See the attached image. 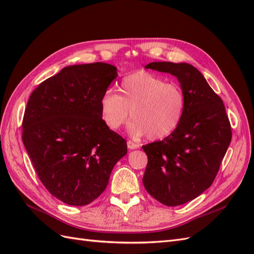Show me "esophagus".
I'll return each instance as SVG.
<instances>
[{
	"label": "esophagus",
	"mask_w": 254,
	"mask_h": 254,
	"mask_svg": "<svg viewBox=\"0 0 254 254\" xmlns=\"http://www.w3.org/2000/svg\"><path fill=\"white\" fill-rule=\"evenodd\" d=\"M127 147L129 149H136V148H139V144H136L132 141H128L127 142Z\"/></svg>",
	"instance_id": "obj_1"
}]
</instances>
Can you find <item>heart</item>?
I'll return each mask as SVG.
<instances>
[{"label": "heart", "mask_w": 254, "mask_h": 254, "mask_svg": "<svg viewBox=\"0 0 254 254\" xmlns=\"http://www.w3.org/2000/svg\"><path fill=\"white\" fill-rule=\"evenodd\" d=\"M130 111L128 131L134 137L148 135L162 140L176 131L186 111V95L179 84L166 82L147 71H137L122 80L120 94L106 91L101 98V115L110 130L125 124Z\"/></svg>", "instance_id": "1"}]
</instances>
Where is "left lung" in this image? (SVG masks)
I'll use <instances>...</instances> for the list:
<instances>
[{
	"instance_id": "obj_1",
	"label": "left lung",
	"mask_w": 254,
	"mask_h": 254,
	"mask_svg": "<svg viewBox=\"0 0 254 254\" xmlns=\"http://www.w3.org/2000/svg\"><path fill=\"white\" fill-rule=\"evenodd\" d=\"M145 67L176 76L186 95L176 131L142 146L148 158L144 188L161 203L180 205L211 187L232 139L231 125L221 98L195 66L150 63Z\"/></svg>"
}]
</instances>
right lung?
<instances>
[{"instance_id": "right-lung-1", "label": "right lung", "mask_w": 254, "mask_h": 254, "mask_svg": "<svg viewBox=\"0 0 254 254\" xmlns=\"http://www.w3.org/2000/svg\"><path fill=\"white\" fill-rule=\"evenodd\" d=\"M117 76L104 63L68 65L29 96L23 144L45 189L66 204L95 200L127 153L125 139L101 115V98Z\"/></svg>"}]
</instances>
